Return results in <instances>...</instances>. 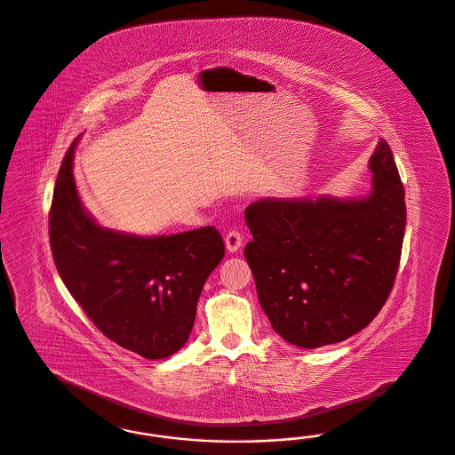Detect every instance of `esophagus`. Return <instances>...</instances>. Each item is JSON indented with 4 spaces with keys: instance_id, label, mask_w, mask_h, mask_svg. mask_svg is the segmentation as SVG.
<instances>
[{
    "instance_id": "obj_1",
    "label": "esophagus",
    "mask_w": 455,
    "mask_h": 455,
    "mask_svg": "<svg viewBox=\"0 0 455 455\" xmlns=\"http://www.w3.org/2000/svg\"><path fill=\"white\" fill-rule=\"evenodd\" d=\"M225 245H227V251H238L242 247V234L235 228H232L225 236Z\"/></svg>"
}]
</instances>
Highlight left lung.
I'll return each mask as SVG.
<instances>
[{
	"label": "left lung",
	"instance_id": "left-lung-1",
	"mask_svg": "<svg viewBox=\"0 0 455 455\" xmlns=\"http://www.w3.org/2000/svg\"><path fill=\"white\" fill-rule=\"evenodd\" d=\"M363 200H259L247 206L245 245L259 302L299 347L345 341L364 330L392 292L407 223L405 189L388 142L370 159Z\"/></svg>",
	"mask_w": 455,
	"mask_h": 455
}]
</instances>
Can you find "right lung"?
<instances>
[{"mask_svg": "<svg viewBox=\"0 0 455 455\" xmlns=\"http://www.w3.org/2000/svg\"><path fill=\"white\" fill-rule=\"evenodd\" d=\"M63 156L48 213L52 255L65 287L110 341L148 360L187 343L196 304L225 255L215 227L170 236L125 235L99 227L80 204Z\"/></svg>", "mask_w": 455, "mask_h": 455, "instance_id": "1", "label": "right lung"}]
</instances>
